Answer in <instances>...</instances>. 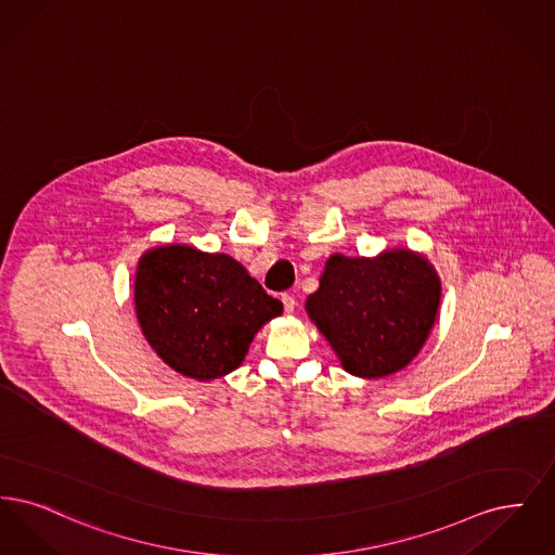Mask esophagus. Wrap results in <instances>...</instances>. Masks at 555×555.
<instances>
[{
	"mask_svg": "<svg viewBox=\"0 0 555 555\" xmlns=\"http://www.w3.org/2000/svg\"><path fill=\"white\" fill-rule=\"evenodd\" d=\"M281 301H283L285 312H287V314H293V310H295V297L289 295V293H283V295H281Z\"/></svg>",
	"mask_w": 555,
	"mask_h": 555,
	"instance_id": "1",
	"label": "esophagus"
}]
</instances>
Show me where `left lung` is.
<instances>
[{
    "label": "left lung",
    "instance_id": "1",
    "mask_svg": "<svg viewBox=\"0 0 555 555\" xmlns=\"http://www.w3.org/2000/svg\"><path fill=\"white\" fill-rule=\"evenodd\" d=\"M441 304V279L428 258L389 247L372 258L333 254L306 312L345 372L385 378L426 344Z\"/></svg>",
    "mask_w": 555,
    "mask_h": 555
}]
</instances>
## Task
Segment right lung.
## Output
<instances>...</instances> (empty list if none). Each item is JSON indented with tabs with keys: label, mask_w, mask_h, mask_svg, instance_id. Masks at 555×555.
<instances>
[{
	"label": "right lung",
	"mask_w": 555,
	"mask_h": 555,
	"mask_svg": "<svg viewBox=\"0 0 555 555\" xmlns=\"http://www.w3.org/2000/svg\"><path fill=\"white\" fill-rule=\"evenodd\" d=\"M134 314L164 364L210 383L243 364L256 333L283 314V304L235 258L166 243L139 258Z\"/></svg>",
	"instance_id": "obj_1"
}]
</instances>
